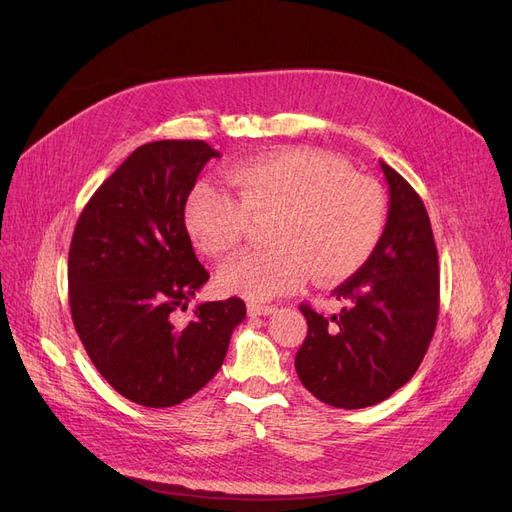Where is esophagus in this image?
<instances>
[{
    "instance_id": "esophagus-1",
    "label": "esophagus",
    "mask_w": 512,
    "mask_h": 512,
    "mask_svg": "<svg viewBox=\"0 0 512 512\" xmlns=\"http://www.w3.org/2000/svg\"><path fill=\"white\" fill-rule=\"evenodd\" d=\"M277 309L273 304H248V313L250 317H267L271 313H275Z\"/></svg>"
}]
</instances>
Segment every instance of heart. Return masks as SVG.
Returning <instances> with one entry per match:
<instances>
[{
    "label": "heart",
    "instance_id": "b5f03b06",
    "mask_svg": "<svg viewBox=\"0 0 512 512\" xmlns=\"http://www.w3.org/2000/svg\"><path fill=\"white\" fill-rule=\"evenodd\" d=\"M237 201L201 185L185 206V227L212 258L239 243L245 216H267L264 250L231 258L218 273L222 290L262 302L288 294L306 271L319 283L351 277L372 256L386 222V201L374 180L319 149H281L245 159L227 172Z\"/></svg>",
    "mask_w": 512,
    "mask_h": 512
}]
</instances>
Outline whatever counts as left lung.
Returning <instances> with one entry per match:
<instances>
[{
	"instance_id": "left-lung-1",
	"label": "left lung",
	"mask_w": 512,
	"mask_h": 512,
	"mask_svg": "<svg viewBox=\"0 0 512 512\" xmlns=\"http://www.w3.org/2000/svg\"><path fill=\"white\" fill-rule=\"evenodd\" d=\"M388 218L363 267L332 292L321 315L300 304L309 332L296 353L300 382L319 401L361 410L391 397L420 367L439 315V260L420 195L380 161Z\"/></svg>"
}]
</instances>
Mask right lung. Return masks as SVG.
<instances>
[{"label": "right lung", "instance_id": "right-lung-1", "mask_svg": "<svg viewBox=\"0 0 512 512\" xmlns=\"http://www.w3.org/2000/svg\"><path fill=\"white\" fill-rule=\"evenodd\" d=\"M220 157L203 140L138 147L81 212L69 250V304L81 344L119 395L172 407L206 386L245 319L241 298L201 302L210 279L185 227V206L203 166Z\"/></svg>", "mask_w": 512, "mask_h": 512}]
</instances>
